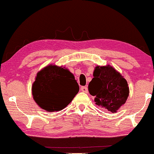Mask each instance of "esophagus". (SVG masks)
Instances as JSON below:
<instances>
[{
	"label": "esophagus",
	"instance_id": "34e87169",
	"mask_svg": "<svg viewBox=\"0 0 154 154\" xmlns=\"http://www.w3.org/2000/svg\"><path fill=\"white\" fill-rule=\"evenodd\" d=\"M81 91L82 92L87 93V92H88V88H87V86H82L81 87Z\"/></svg>",
	"mask_w": 154,
	"mask_h": 154
}]
</instances>
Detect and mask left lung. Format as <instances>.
<instances>
[{
    "label": "left lung",
    "instance_id": "obj_1",
    "mask_svg": "<svg viewBox=\"0 0 154 154\" xmlns=\"http://www.w3.org/2000/svg\"><path fill=\"white\" fill-rule=\"evenodd\" d=\"M93 76L88 84V91L94 97L95 104L112 113L116 112L128 97L129 87L126 80L110 65L97 66Z\"/></svg>",
    "mask_w": 154,
    "mask_h": 154
}]
</instances>
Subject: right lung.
Wrapping results in <instances>:
<instances>
[{"mask_svg": "<svg viewBox=\"0 0 154 154\" xmlns=\"http://www.w3.org/2000/svg\"><path fill=\"white\" fill-rule=\"evenodd\" d=\"M79 89L74 74L69 69L53 64L39 71L32 86L35 103L48 112L61 111L66 108Z\"/></svg>", "mask_w": 154, "mask_h": 154, "instance_id": "right-lung-1", "label": "right lung"}]
</instances>
